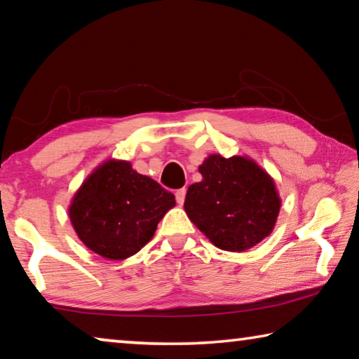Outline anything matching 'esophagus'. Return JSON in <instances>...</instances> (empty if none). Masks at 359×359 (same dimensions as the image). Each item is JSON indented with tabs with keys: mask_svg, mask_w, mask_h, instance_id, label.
Instances as JSON below:
<instances>
[{
	"mask_svg": "<svg viewBox=\"0 0 359 359\" xmlns=\"http://www.w3.org/2000/svg\"><path fill=\"white\" fill-rule=\"evenodd\" d=\"M185 194H187V190L185 188H180V190L175 191V201H177V204H184L185 201Z\"/></svg>",
	"mask_w": 359,
	"mask_h": 359,
	"instance_id": "34e87169",
	"label": "esophagus"
}]
</instances>
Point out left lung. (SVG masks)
<instances>
[{
  "label": "left lung",
  "instance_id": "left-lung-1",
  "mask_svg": "<svg viewBox=\"0 0 359 359\" xmlns=\"http://www.w3.org/2000/svg\"><path fill=\"white\" fill-rule=\"evenodd\" d=\"M201 182L188 187L185 212L215 247L244 252L274 229L280 198L274 180L244 156L210 155Z\"/></svg>",
  "mask_w": 359,
  "mask_h": 359
}]
</instances>
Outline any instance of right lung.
Instances as JSON below:
<instances>
[{
  "label": "right lung",
  "mask_w": 359,
  "mask_h": 359,
  "mask_svg": "<svg viewBox=\"0 0 359 359\" xmlns=\"http://www.w3.org/2000/svg\"><path fill=\"white\" fill-rule=\"evenodd\" d=\"M174 205V194L158 182L137 174L128 161L109 160L79 188L69 218L90 250L125 259L154 238L156 224Z\"/></svg>",
  "instance_id": "1"
}]
</instances>
